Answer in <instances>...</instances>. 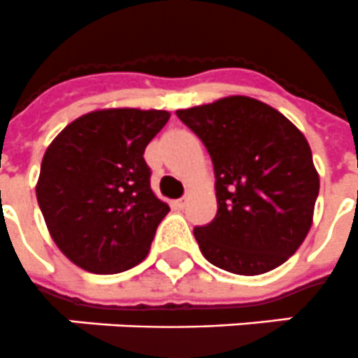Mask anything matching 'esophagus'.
Returning a JSON list of instances; mask_svg holds the SVG:
<instances>
[{"instance_id":"34e87169","label":"esophagus","mask_w":358,"mask_h":358,"mask_svg":"<svg viewBox=\"0 0 358 358\" xmlns=\"http://www.w3.org/2000/svg\"><path fill=\"white\" fill-rule=\"evenodd\" d=\"M187 203H188V196H185V197H181V199H177L176 207L177 208H185V207H187Z\"/></svg>"}]
</instances>
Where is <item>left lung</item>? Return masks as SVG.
I'll list each match as a JSON object with an SVG mask.
<instances>
[{"label":"left lung","instance_id":"1","mask_svg":"<svg viewBox=\"0 0 358 358\" xmlns=\"http://www.w3.org/2000/svg\"><path fill=\"white\" fill-rule=\"evenodd\" d=\"M214 166L218 213L194 227L210 264L238 275L281 266L313 225L320 177L307 138L279 110L245 96L177 110Z\"/></svg>","mask_w":358,"mask_h":358}]
</instances>
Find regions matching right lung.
Masks as SVG:
<instances>
[{"mask_svg": "<svg viewBox=\"0 0 358 358\" xmlns=\"http://www.w3.org/2000/svg\"><path fill=\"white\" fill-rule=\"evenodd\" d=\"M168 120L166 110H94L45 150L38 207L59 250L83 270L120 273L150 253L170 207L151 190L144 151Z\"/></svg>", "mask_w": 358, "mask_h": 358, "instance_id": "obj_1", "label": "right lung"}]
</instances>
